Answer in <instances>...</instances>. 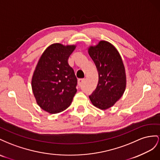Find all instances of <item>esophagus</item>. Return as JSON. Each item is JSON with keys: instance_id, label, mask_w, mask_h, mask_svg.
Segmentation results:
<instances>
[{"instance_id": "esophagus-1", "label": "esophagus", "mask_w": 160, "mask_h": 160, "mask_svg": "<svg viewBox=\"0 0 160 160\" xmlns=\"http://www.w3.org/2000/svg\"><path fill=\"white\" fill-rule=\"evenodd\" d=\"M84 81H85L84 79H78V85L80 86L84 84Z\"/></svg>"}]
</instances>
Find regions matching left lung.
I'll return each instance as SVG.
<instances>
[{
    "mask_svg": "<svg viewBox=\"0 0 160 160\" xmlns=\"http://www.w3.org/2000/svg\"><path fill=\"white\" fill-rule=\"evenodd\" d=\"M88 53L98 73L97 88L89 98L94 106L106 110L112 107L125 92V66L117 49L106 41H100L95 46H90Z\"/></svg>",
    "mask_w": 160,
    "mask_h": 160,
    "instance_id": "1",
    "label": "left lung"
}]
</instances>
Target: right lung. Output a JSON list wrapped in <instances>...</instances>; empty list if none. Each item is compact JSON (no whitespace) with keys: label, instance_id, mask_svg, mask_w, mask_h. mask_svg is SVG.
<instances>
[{"label":"right lung","instance_id":"right-lung-1","mask_svg":"<svg viewBox=\"0 0 160 160\" xmlns=\"http://www.w3.org/2000/svg\"><path fill=\"white\" fill-rule=\"evenodd\" d=\"M76 45L52 44L45 50L36 66L31 80L38 105L51 114L70 107L77 92V78L68 60Z\"/></svg>","mask_w":160,"mask_h":160}]
</instances>
